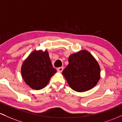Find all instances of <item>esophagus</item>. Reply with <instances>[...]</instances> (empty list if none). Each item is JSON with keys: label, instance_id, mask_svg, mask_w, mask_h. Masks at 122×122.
<instances>
[{"label": "esophagus", "instance_id": "esophagus-1", "mask_svg": "<svg viewBox=\"0 0 122 122\" xmlns=\"http://www.w3.org/2000/svg\"><path fill=\"white\" fill-rule=\"evenodd\" d=\"M63 69H64V68H63V67H59V68H57V71L59 72H62Z\"/></svg>", "mask_w": 122, "mask_h": 122}]
</instances>
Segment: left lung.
Returning a JSON list of instances; mask_svg holds the SVG:
<instances>
[{"label":"left lung","mask_w":122,"mask_h":122,"mask_svg":"<svg viewBox=\"0 0 122 122\" xmlns=\"http://www.w3.org/2000/svg\"><path fill=\"white\" fill-rule=\"evenodd\" d=\"M68 61L62 74L72 89L84 92L97 84L100 78V68L89 51L83 50L71 54Z\"/></svg>","instance_id":"8db88e82"}]
</instances>
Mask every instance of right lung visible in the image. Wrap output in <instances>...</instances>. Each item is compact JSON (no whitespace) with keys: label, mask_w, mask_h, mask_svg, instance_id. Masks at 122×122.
<instances>
[{"label":"right lung","mask_w":122,"mask_h":122,"mask_svg":"<svg viewBox=\"0 0 122 122\" xmlns=\"http://www.w3.org/2000/svg\"><path fill=\"white\" fill-rule=\"evenodd\" d=\"M56 69L53 67L47 50H34L25 60L21 73L25 82L33 89L45 87Z\"/></svg>","instance_id":"1"}]
</instances>
